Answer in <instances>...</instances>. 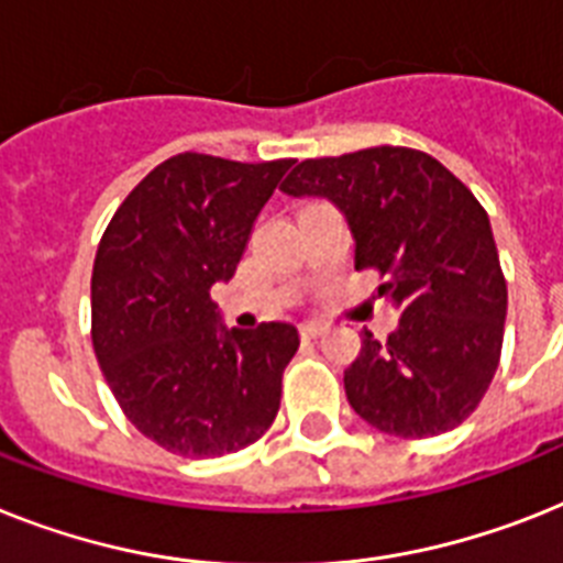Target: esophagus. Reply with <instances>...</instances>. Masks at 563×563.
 I'll return each mask as SVG.
<instances>
[{
  "instance_id": "obj_1",
  "label": "esophagus",
  "mask_w": 563,
  "mask_h": 563,
  "mask_svg": "<svg viewBox=\"0 0 563 563\" xmlns=\"http://www.w3.org/2000/svg\"><path fill=\"white\" fill-rule=\"evenodd\" d=\"M324 331H328V322H305V324H301V336H308V339L322 336Z\"/></svg>"
}]
</instances>
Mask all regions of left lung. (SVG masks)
<instances>
[{
  "instance_id": "obj_1",
  "label": "left lung",
  "mask_w": 563,
  "mask_h": 563,
  "mask_svg": "<svg viewBox=\"0 0 563 563\" xmlns=\"http://www.w3.org/2000/svg\"><path fill=\"white\" fill-rule=\"evenodd\" d=\"M328 198L354 235V267H374L399 310L385 342L362 331L345 371L347 402L394 438L457 429L498 371L506 278L486 209L426 152L374 146L301 161L282 184Z\"/></svg>"
}]
</instances>
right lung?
<instances>
[{
    "mask_svg": "<svg viewBox=\"0 0 563 563\" xmlns=\"http://www.w3.org/2000/svg\"><path fill=\"white\" fill-rule=\"evenodd\" d=\"M292 161L184 152L148 172L106 227L91 273V342L143 438L221 457L271 429L299 347L290 322L224 328L209 290L230 282Z\"/></svg>",
    "mask_w": 563,
    "mask_h": 563,
    "instance_id": "obj_1",
    "label": "right lung"
}]
</instances>
